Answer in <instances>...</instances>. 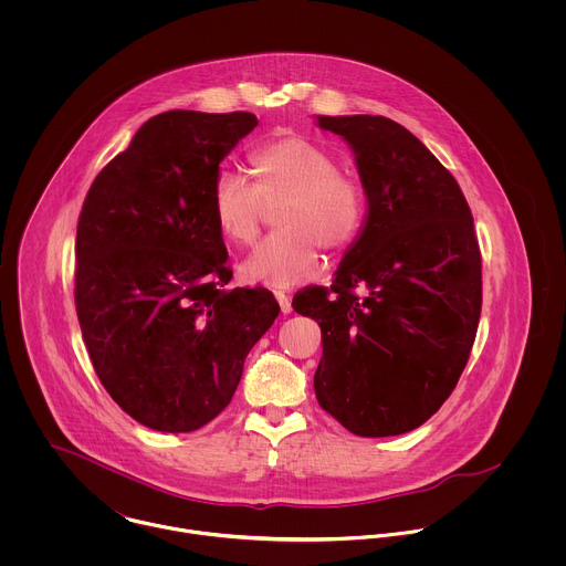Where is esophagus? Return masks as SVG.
Instances as JSON below:
<instances>
[{
	"label": "esophagus",
	"mask_w": 566,
	"mask_h": 566,
	"mask_svg": "<svg viewBox=\"0 0 566 566\" xmlns=\"http://www.w3.org/2000/svg\"><path fill=\"white\" fill-rule=\"evenodd\" d=\"M274 296H276V301H279V305H281V312H283V314H290V312H292V301H290V296H287L283 290H274Z\"/></svg>",
	"instance_id": "obj_1"
}]
</instances>
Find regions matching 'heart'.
<instances>
[{
    "label": "heart",
    "instance_id": "b5f03b06",
    "mask_svg": "<svg viewBox=\"0 0 566 566\" xmlns=\"http://www.w3.org/2000/svg\"><path fill=\"white\" fill-rule=\"evenodd\" d=\"M254 182L238 171H220L211 185V213L220 233L235 245L256 242L270 207L276 227L243 261L242 279L270 287H292L321 268V248L342 252L357 240L366 218L361 182L337 159L303 137H279L248 155Z\"/></svg>",
    "mask_w": 566,
    "mask_h": 566
}]
</instances>
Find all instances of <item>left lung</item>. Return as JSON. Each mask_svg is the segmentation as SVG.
Segmentation results:
<instances>
[{"instance_id":"left-lung-1","label":"left lung","mask_w":566,"mask_h":566,"mask_svg":"<svg viewBox=\"0 0 566 566\" xmlns=\"http://www.w3.org/2000/svg\"><path fill=\"white\" fill-rule=\"evenodd\" d=\"M318 124L353 146L368 222L331 287L301 290L292 307L323 331L314 388L324 411L361 438L399 436L451 397L478 335L482 250L471 207L401 124L379 115Z\"/></svg>"}]
</instances>
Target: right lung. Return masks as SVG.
Listing matches in <instances>:
<instances>
[{
    "label": "right lung",
    "instance_id": "1",
    "mask_svg": "<svg viewBox=\"0 0 566 566\" xmlns=\"http://www.w3.org/2000/svg\"><path fill=\"white\" fill-rule=\"evenodd\" d=\"M254 126L245 111L155 115L82 202V339L111 399L157 431H196L231 403L245 355L281 312L265 287H229L209 200L220 161Z\"/></svg>",
    "mask_w": 566,
    "mask_h": 566
}]
</instances>
